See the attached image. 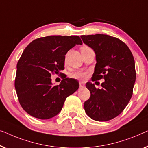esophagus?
I'll list each match as a JSON object with an SVG mask.
<instances>
[{
    "instance_id": "34e87169",
    "label": "esophagus",
    "mask_w": 148,
    "mask_h": 148,
    "mask_svg": "<svg viewBox=\"0 0 148 148\" xmlns=\"http://www.w3.org/2000/svg\"><path fill=\"white\" fill-rule=\"evenodd\" d=\"M79 84H80V87H84L85 84L83 82H79Z\"/></svg>"
}]
</instances>
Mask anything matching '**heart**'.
<instances>
[{"instance_id": "1", "label": "heart", "mask_w": 148, "mask_h": 148, "mask_svg": "<svg viewBox=\"0 0 148 148\" xmlns=\"http://www.w3.org/2000/svg\"><path fill=\"white\" fill-rule=\"evenodd\" d=\"M86 47H82V49L86 48ZM72 76L74 78L80 79V80H84V79L86 78V74L85 72H76V73H74V74H72Z\"/></svg>"}]
</instances>
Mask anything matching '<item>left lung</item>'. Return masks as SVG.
<instances>
[{"instance_id":"left-lung-1","label":"left lung","mask_w":148,"mask_h":148,"mask_svg":"<svg viewBox=\"0 0 148 148\" xmlns=\"http://www.w3.org/2000/svg\"><path fill=\"white\" fill-rule=\"evenodd\" d=\"M80 37L96 54L92 80H105L101 89L86 83L90 97L84 102L85 112L93 120L107 121L121 113L132 98L136 78L134 56L127 45L116 37L103 34Z\"/></svg>"}]
</instances>
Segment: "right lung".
<instances>
[{
    "label": "right lung",
    "instance_id": "1",
    "mask_svg": "<svg viewBox=\"0 0 148 148\" xmlns=\"http://www.w3.org/2000/svg\"><path fill=\"white\" fill-rule=\"evenodd\" d=\"M82 44L76 35H51L35 39L26 47L16 66L14 87L20 105L29 115L39 119L53 117L66 98L78 90L79 83L73 78H66L53 86L51 74L64 70L66 54Z\"/></svg>",
    "mask_w": 148,
    "mask_h": 148
}]
</instances>
